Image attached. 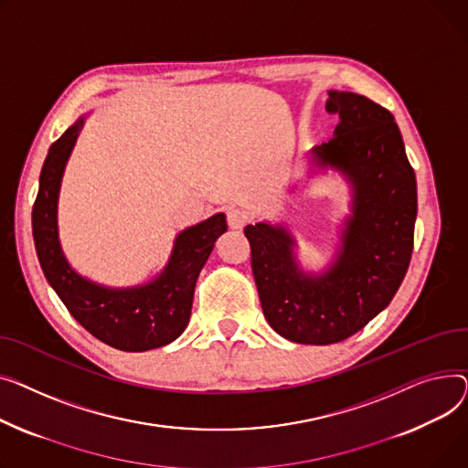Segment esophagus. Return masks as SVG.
Here are the masks:
<instances>
[{"mask_svg": "<svg viewBox=\"0 0 468 468\" xmlns=\"http://www.w3.org/2000/svg\"><path fill=\"white\" fill-rule=\"evenodd\" d=\"M227 223H229L230 229L239 230L247 223H250V213H247L245 209H239V207H232V209L227 211Z\"/></svg>", "mask_w": 468, "mask_h": 468, "instance_id": "1", "label": "esophagus"}]
</instances>
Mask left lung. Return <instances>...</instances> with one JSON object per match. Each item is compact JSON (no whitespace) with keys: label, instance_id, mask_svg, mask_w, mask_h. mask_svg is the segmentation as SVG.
Returning a JSON list of instances; mask_svg holds the SVG:
<instances>
[{"label":"left lung","instance_id":"obj_1","mask_svg":"<svg viewBox=\"0 0 468 468\" xmlns=\"http://www.w3.org/2000/svg\"><path fill=\"white\" fill-rule=\"evenodd\" d=\"M335 137L312 149L317 166L342 172L353 186L335 264L319 276L302 271L283 227H245L251 268L270 326L296 344H336L389 306L414 250L416 174L400 130L386 107L355 92H328Z\"/></svg>","mask_w":468,"mask_h":468}]
</instances>
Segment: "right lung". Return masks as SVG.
<instances>
[{
    "label": "right lung",
    "instance_id": "right-lung-1",
    "mask_svg": "<svg viewBox=\"0 0 468 468\" xmlns=\"http://www.w3.org/2000/svg\"><path fill=\"white\" fill-rule=\"evenodd\" d=\"M85 124L79 119L48 149L32 209L34 243L41 270L68 312L100 342L121 351H147L174 342L188 324L197 280L217 238L227 230L225 213L185 229L172 257L153 282L109 289L96 285L68 264L58 239V192L66 162Z\"/></svg>",
    "mask_w": 468,
    "mask_h": 468
}]
</instances>
